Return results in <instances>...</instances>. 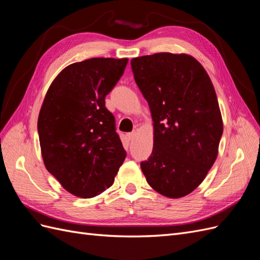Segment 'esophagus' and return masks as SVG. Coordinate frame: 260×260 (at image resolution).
Returning a JSON list of instances; mask_svg holds the SVG:
<instances>
[{"label":"esophagus","mask_w":260,"mask_h":260,"mask_svg":"<svg viewBox=\"0 0 260 260\" xmlns=\"http://www.w3.org/2000/svg\"><path fill=\"white\" fill-rule=\"evenodd\" d=\"M127 136H128V139H129L130 141H132L133 139H135V138L137 137V131H132V132H129Z\"/></svg>","instance_id":"34e87169"}]
</instances>
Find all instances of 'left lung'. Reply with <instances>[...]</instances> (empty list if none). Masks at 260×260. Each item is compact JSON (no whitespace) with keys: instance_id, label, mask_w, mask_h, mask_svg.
I'll use <instances>...</instances> for the list:
<instances>
[{"instance_id":"obj_1","label":"left lung","mask_w":260,"mask_h":260,"mask_svg":"<svg viewBox=\"0 0 260 260\" xmlns=\"http://www.w3.org/2000/svg\"><path fill=\"white\" fill-rule=\"evenodd\" d=\"M135 80L154 121V146L141 162L147 183L170 199L190 194L214 165L223 132L214 85L187 54L131 59Z\"/></svg>"}]
</instances>
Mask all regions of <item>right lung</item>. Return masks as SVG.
Returning <instances> with one entry per match:
<instances>
[{
    "label": "right lung",
    "instance_id": "obj_1",
    "mask_svg": "<svg viewBox=\"0 0 260 260\" xmlns=\"http://www.w3.org/2000/svg\"><path fill=\"white\" fill-rule=\"evenodd\" d=\"M128 58H90L61 70L44 98L38 132L45 168L66 191L91 199L114 183L125 153L105 96Z\"/></svg>",
    "mask_w": 260,
    "mask_h": 260
}]
</instances>
